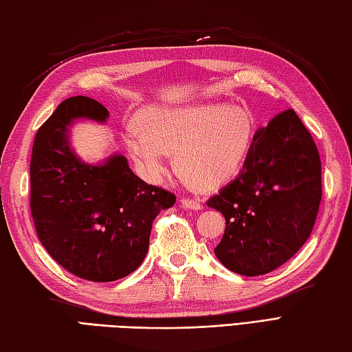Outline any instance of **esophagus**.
Here are the masks:
<instances>
[{"label": "esophagus", "instance_id": "esophagus-1", "mask_svg": "<svg viewBox=\"0 0 352 352\" xmlns=\"http://www.w3.org/2000/svg\"><path fill=\"white\" fill-rule=\"evenodd\" d=\"M181 204L184 206L185 209H190V210H201L203 206L197 201V200H191V199H182Z\"/></svg>", "mask_w": 352, "mask_h": 352}]
</instances>
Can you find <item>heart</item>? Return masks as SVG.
<instances>
[{
  "label": "heart",
  "instance_id": "heart-1",
  "mask_svg": "<svg viewBox=\"0 0 352 352\" xmlns=\"http://www.w3.org/2000/svg\"><path fill=\"white\" fill-rule=\"evenodd\" d=\"M258 121L250 107L203 102L153 107L146 122L125 125L128 153L149 181L166 173L168 155L184 184L199 192L221 190L239 177L254 149Z\"/></svg>",
  "mask_w": 352,
  "mask_h": 352
}]
</instances>
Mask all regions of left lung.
<instances>
[{
    "instance_id": "obj_1",
    "label": "left lung",
    "mask_w": 352,
    "mask_h": 352,
    "mask_svg": "<svg viewBox=\"0 0 352 352\" xmlns=\"http://www.w3.org/2000/svg\"><path fill=\"white\" fill-rule=\"evenodd\" d=\"M321 203V161L294 110L258 128L242 173L206 201L226 218L215 248L231 272L258 276L287 263L311 236Z\"/></svg>"
}]
</instances>
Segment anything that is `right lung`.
Returning <instances> with one entry per match:
<instances>
[{
    "instance_id": "add662e5",
    "label": "right lung",
    "mask_w": 352,
    "mask_h": 352,
    "mask_svg": "<svg viewBox=\"0 0 352 352\" xmlns=\"http://www.w3.org/2000/svg\"><path fill=\"white\" fill-rule=\"evenodd\" d=\"M109 110L77 96L37 131L31 157V213L41 245L65 270L92 282L133 273L148 254L153 219L176 197L137 177L128 160L111 152L100 162L77 155L76 121L106 124Z\"/></svg>"
}]
</instances>
